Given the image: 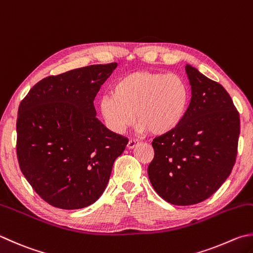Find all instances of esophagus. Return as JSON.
<instances>
[{
    "instance_id": "obj_1",
    "label": "esophagus",
    "mask_w": 253,
    "mask_h": 253,
    "mask_svg": "<svg viewBox=\"0 0 253 253\" xmlns=\"http://www.w3.org/2000/svg\"><path fill=\"white\" fill-rule=\"evenodd\" d=\"M137 145H139V142H137V141H135V140H130V141H128L127 142V149L128 150H133V149H134V147H136Z\"/></svg>"
}]
</instances>
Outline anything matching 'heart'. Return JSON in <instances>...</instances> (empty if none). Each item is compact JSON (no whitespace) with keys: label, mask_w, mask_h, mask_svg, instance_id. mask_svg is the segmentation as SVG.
Returning <instances> with one entry per match:
<instances>
[{"label":"heart","mask_w":253,"mask_h":253,"mask_svg":"<svg viewBox=\"0 0 253 253\" xmlns=\"http://www.w3.org/2000/svg\"><path fill=\"white\" fill-rule=\"evenodd\" d=\"M189 102V88L178 75L141 70L118 79L112 93L100 97L98 111L114 134H122L135 116L140 131L165 135L182 125Z\"/></svg>","instance_id":"b5f03b06"}]
</instances>
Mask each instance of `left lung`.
<instances>
[{"label": "left lung", "instance_id": "1", "mask_svg": "<svg viewBox=\"0 0 253 253\" xmlns=\"http://www.w3.org/2000/svg\"><path fill=\"white\" fill-rule=\"evenodd\" d=\"M192 87L187 114L175 131L152 142L147 169L160 196L173 205L198 204L218 190L235 165L240 119L220 84L186 65Z\"/></svg>", "mask_w": 253, "mask_h": 253}]
</instances>
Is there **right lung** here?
Masks as SVG:
<instances>
[{
    "label": "right lung",
    "mask_w": 253,
    "mask_h": 253,
    "mask_svg": "<svg viewBox=\"0 0 253 253\" xmlns=\"http://www.w3.org/2000/svg\"><path fill=\"white\" fill-rule=\"evenodd\" d=\"M117 63L91 65L38 82L18 107L20 169L46 203L80 209L101 196L128 140L96 118L101 84Z\"/></svg>",
    "instance_id": "1"
}]
</instances>
